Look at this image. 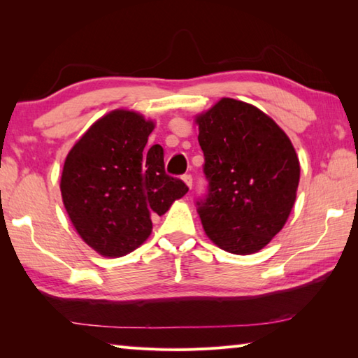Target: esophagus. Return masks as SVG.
I'll use <instances>...</instances> for the list:
<instances>
[{
  "label": "esophagus",
  "instance_id": "34e87169",
  "mask_svg": "<svg viewBox=\"0 0 358 358\" xmlns=\"http://www.w3.org/2000/svg\"><path fill=\"white\" fill-rule=\"evenodd\" d=\"M183 181L187 185L189 189H192V175L191 173H185L183 175Z\"/></svg>",
  "mask_w": 358,
  "mask_h": 358
}]
</instances>
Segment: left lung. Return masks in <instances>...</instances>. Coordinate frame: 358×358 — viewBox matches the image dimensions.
Listing matches in <instances>:
<instances>
[{"label": "left lung", "instance_id": "8db88e82", "mask_svg": "<svg viewBox=\"0 0 358 358\" xmlns=\"http://www.w3.org/2000/svg\"><path fill=\"white\" fill-rule=\"evenodd\" d=\"M196 123L208 189L195 204L204 231L227 252H257L294 206L300 163L292 143L260 109L232 98Z\"/></svg>", "mask_w": 358, "mask_h": 358}]
</instances>
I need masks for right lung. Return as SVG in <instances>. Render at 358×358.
<instances>
[{
    "label": "right lung",
    "mask_w": 358,
    "mask_h": 358,
    "mask_svg": "<svg viewBox=\"0 0 358 358\" xmlns=\"http://www.w3.org/2000/svg\"><path fill=\"white\" fill-rule=\"evenodd\" d=\"M152 131L154 123L140 113L113 110L89 127L64 162V208L80 237L104 257L143 245L150 218L189 191L166 173L163 148L146 146Z\"/></svg>",
    "instance_id": "right-lung-1"
}]
</instances>
